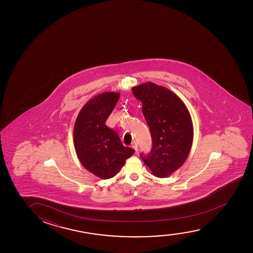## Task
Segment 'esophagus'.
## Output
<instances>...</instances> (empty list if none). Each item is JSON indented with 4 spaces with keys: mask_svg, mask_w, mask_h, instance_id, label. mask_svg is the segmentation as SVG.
<instances>
[{
    "mask_svg": "<svg viewBox=\"0 0 253 253\" xmlns=\"http://www.w3.org/2000/svg\"><path fill=\"white\" fill-rule=\"evenodd\" d=\"M132 148L135 149V151L137 152V150H138V146H137V143H136V142H133V143H132Z\"/></svg>",
    "mask_w": 253,
    "mask_h": 253,
    "instance_id": "34e87169",
    "label": "esophagus"
}]
</instances>
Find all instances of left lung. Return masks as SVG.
I'll return each instance as SVG.
<instances>
[{"label": "left lung", "instance_id": "1", "mask_svg": "<svg viewBox=\"0 0 253 253\" xmlns=\"http://www.w3.org/2000/svg\"><path fill=\"white\" fill-rule=\"evenodd\" d=\"M132 91L142 101L152 137L149 156H140L154 175L169 176L183 165L190 153L194 139L190 113L176 94L152 82L132 87Z\"/></svg>", "mask_w": 253, "mask_h": 253}]
</instances>
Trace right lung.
Listing matches in <instances>:
<instances>
[{"instance_id": "right-lung-1", "label": "right lung", "mask_w": 253, "mask_h": 253, "mask_svg": "<svg viewBox=\"0 0 253 253\" xmlns=\"http://www.w3.org/2000/svg\"><path fill=\"white\" fill-rule=\"evenodd\" d=\"M120 97L118 92H103L84 105L73 128L77 156L84 169L101 179L114 177L135 150L125 147L105 122Z\"/></svg>"}]
</instances>
